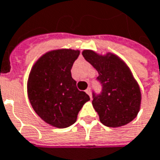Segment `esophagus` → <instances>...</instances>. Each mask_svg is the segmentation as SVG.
I'll use <instances>...</instances> for the list:
<instances>
[{"instance_id":"obj_1","label":"esophagus","mask_w":160,"mask_h":160,"mask_svg":"<svg viewBox=\"0 0 160 160\" xmlns=\"http://www.w3.org/2000/svg\"><path fill=\"white\" fill-rule=\"evenodd\" d=\"M85 92L88 94V95L90 96V98H91V100H92V93H91V90L89 89V88H87V89L85 90Z\"/></svg>"}]
</instances>
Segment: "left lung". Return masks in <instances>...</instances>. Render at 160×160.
I'll return each mask as SVG.
<instances>
[{"label": "left lung", "mask_w": 160, "mask_h": 160, "mask_svg": "<svg viewBox=\"0 0 160 160\" xmlns=\"http://www.w3.org/2000/svg\"><path fill=\"white\" fill-rule=\"evenodd\" d=\"M83 58L99 73L102 92L93 94L92 106L100 121L108 127H119L134 119L141 108L142 92L139 83L126 63L111 52L99 54L83 50Z\"/></svg>", "instance_id": "obj_1"}]
</instances>
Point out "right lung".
Segmentation results:
<instances>
[{
  "instance_id": "add662e5",
  "label": "right lung",
  "mask_w": 160,
  "mask_h": 160,
  "mask_svg": "<svg viewBox=\"0 0 160 160\" xmlns=\"http://www.w3.org/2000/svg\"><path fill=\"white\" fill-rule=\"evenodd\" d=\"M79 50L58 49L47 52L33 65L28 80L32 107L45 123L57 128L73 125L90 97L77 88L71 68Z\"/></svg>"
}]
</instances>
